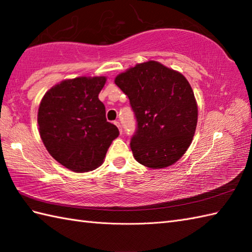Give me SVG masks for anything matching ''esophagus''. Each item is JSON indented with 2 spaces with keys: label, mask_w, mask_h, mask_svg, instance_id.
Returning <instances> with one entry per match:
<instances>
[{
  "label": "esophagus",
  "mask_w": 252,
  "mask_h": 252,
  "mask_svg": "<svg viewBox=\"0 0 252 252\" xmlns=\"http://www.w3.org/2000/svg\"><path fill=\"white\" fill-rule=\"evenodd\" d=\"M115 125L118 126V129H119V132H120V134H122V127H121V125H120V122H118V121H115L114 122Z\"/></svg>",
  "instance_id": "1"
}]
</instances>
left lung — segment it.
Segmentation results:
<instances>
[{"label":"left lung","mask_w":252,"mask_h":252,"mask_svg":"<svg viewBox=\"0 0 252 252\" xmlns=\"http://www.w3.org/2000/svg\"><path fill=\"white\" fill-rule=\"evenodd\" d=\"M115 83L127 95L136 117L130 144L136 161L152 169L175 163L197 126L198 106L189 82L181 72L148 61L118 74Z\"/></svg>","instance_id":"1"}]
</instances>
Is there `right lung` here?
I'll return each instance as SVG.
<instances>
[{
    "label": "right lung",
    "instance_id": "right-lung-1",
    "mask_svg": "<svg viewBox=\"0 0 252 252\" xmlns=\"http://www.w3.org/2000/svg\"><path fill=\"white\" fill-rule=\"evenodd\" d=\"M106 77H78L54 85L44 94L37 125L51 156L73 172H88L104 162L118 127L106 120L98 94Z\"/></svg>",
    "mask_w": 252,
    "mask_h": 252
}]
</instances>
